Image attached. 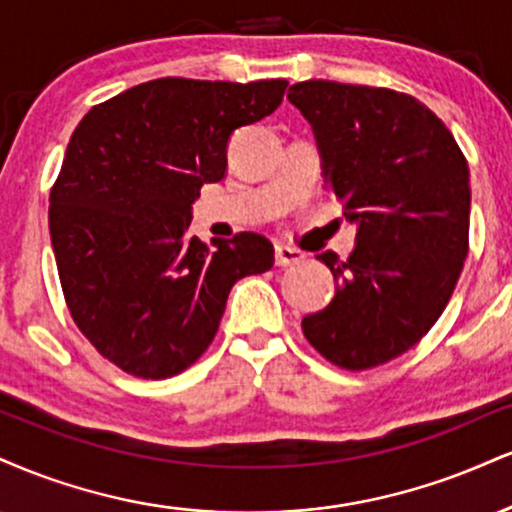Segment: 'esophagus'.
<instances>
[{
  "instance_id": "obj_1",
  "label": "esophagus",
  "mask_w": 512,
  "mask_h": 512,
  "mask_svg": "<svg viewBox=\"0 0 512 512\" xmlns=\"http://www.w3.org/2000/svg\"><path fill=\"white\" fill-rule=\"evenodd\" d=\"M298 262H303V252L288 245H276V267H291Z\"/></svg>"
}]
</instances>
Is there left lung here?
I'll list each match as a JSON object with an SVG mask.
<instances>
[{
  "label": "left lung",
  "mask_w": 512,
  "mask_h": 512,
  "mask_svg": "<svg viewBox=\"0 0 512 512\" xmlns=\"http://www.w3.org/2000/svg\"><path fill=\"white\" fill-rule=\"evenodd\" d=\"M288 102L312 123L324 186L357 226L303 334L331 365L362 372L408 353L451 300L470 250V171L446 123L405 92L305 80Z\"/></svg>",
  "instance_id": "obj_1"
}]
</instances>
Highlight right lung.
Masks as SVG:
<instances>
[{"mask_svg": "<svg viewBox=\"0 0 512 512\" xmlns=\"http://www.w3.org/2000/svg\"><path fill=\"white\" fill-rule=\"evenodd\" d=\"M286 80L157 78L80 119L49 193L66 307L104 360L140 379L181 374L217 336L243 276L272 269L260 233L202 243L190 205L226 174L231 133L279 107Z\"/></svg>", "mask_w": 512, "mask_h": 512, "instance_id": "right-lung-1", "label": "right lung"}]
</instances>
